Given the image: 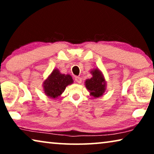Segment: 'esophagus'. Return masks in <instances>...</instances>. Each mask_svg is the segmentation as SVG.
<instances>
[{
    "instance_id": "1",
    "label": "esophagus",
    "mask_w": 154,
    "mask_h": 154,
    "mask_svg": "<svg viewBox=\"0 0 154 154\" xmlns=\"http://www.w3.org/2000/svg\"><path fill=\"white\" fill-rule=\"evenodd\" d=\"M75 81L76 82V83H81V82H82L81 78H80L79 76H75Z\"/></svg>"
}]
</instances>
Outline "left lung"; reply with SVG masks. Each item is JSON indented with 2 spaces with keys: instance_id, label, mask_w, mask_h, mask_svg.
<instances>
[{
  "instance_id": "obj_1",
  "label": "left lung",
  "mask_w": 154,
  "mask_h": 154,
  "mask_svg": "<svg viewBox=\"0 0 154 154\" xmlns=\"http://www.w3.org/2000/svg\"><path fill=\"white\" fill-rule=\"evenodd\" d=\"M90 73L92 78L85 80V88L89 91L90 96L94 98L100 97L106 92V81L104 74L98 68L92 69L90 71Z\"/></svg>"
}]
</instances>
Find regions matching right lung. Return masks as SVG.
<instances>
[{"instance_id":"1","label":"right lung","mask_w":154,"mask_h":154,"mask_svg":"<svg viewBox=\"0 0 154 154\" xmlns=\"http://www.w3.org/2000/svg\"><path fill=\"white\" fill-rule=\"evenodd\" d=\"M73 83V80L70 75L64 74L59 69H54L43 81L44 93L50 98L56 99L62 95L67 85Z\"/></svg>"}]
</instances>
